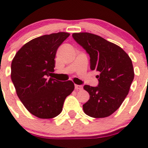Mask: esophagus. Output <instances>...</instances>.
<instances>
[{
  "instance_id": "obj_1",
  "label": "esophagus",
  "mask_w": 148,
  "mask_h": 148,
  "mask_svg": "<svg viewBox=\"0 0 148 148\" xmlns=\"http://www.w3.org/2000/svg\"><path fill=\"white\" fill-rule=\"evenodd\" d=\"M75 89L76 90H82V86H79V85H75Z\"/></svg>"
}]
</instances>
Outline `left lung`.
<instances>
[{
    "mask_svg": "<svg viewBox=\"0 0 148 148\" xmlns=\"http://www.w3.org/2000/svg\"><path fill=\"white\" fill-rule=\"evenodd\" d=\"M74 39L90 55V68L99 73V85L84 86L90 99L82 106L85 114L105 118L114 114L128 94L134 78L132 60L119 46L88 32L73 33Z\"/></svg>",
    "mask_w": 148,
    "mask_h": 148,
    "instance_id": "obj_1",
    "label": "left lung"
}]
</instances>
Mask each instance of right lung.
Listing matches in <instances>:
<instances>
[{
  "mask_svg": "<svg viewBox=\"0 0 148 148\" xmlns=\"http://www.w3.org/2000/svg\"><path fill=\"white\" fill-rule=\"evenodd\" d=\"M69 35L58 32L34 38L19 49L12 62L17 95L29 112L40 119L59 115L66 97L74 89L72 81L48 78L54 71L57 50Z\"/></svg>",
  "mask_w": 148,
  "mask_h": 148,
  "instance_id": "add662e5",
  "label": "right lung"
}]
</instances>
